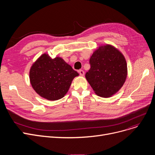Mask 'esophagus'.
Returning <instances> with one entry per match:
<instances>
[{"instance_id":"esophagus-1","label":"esophagus","mask_w":155,"mask_h":155,"mask_svg":"<svg viewBox=\"0 0 155 155\" xmlns=\"http://www.w3.org/2000/svg\"><path fill=\"white\" fill-rule=\"evenodd\" d=\"M78 72H79V74H80V76H82V77H84V75H85V72H84V70H79V71H78Z\"/></svg>"}]
</instances>
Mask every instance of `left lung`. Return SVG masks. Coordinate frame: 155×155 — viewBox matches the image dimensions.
<instances>
[{
  "label": "left lung",
  "instance_id": "8db88e82",
  "mask_svg": "<svg viewBox=\"0 0 155 155\" xmlns=\"http://www.w3.org/2000/svg\"><path fill=\"white\" fill-rule=\"evenodd\" d=\"M89 63L91 68L85 78L97 95L107 98L123 87L127 75V63L124 55L114 46H99Z\"/></svg>",
  "mask_w": 155,
  "mask_h": 155
}]
</instances>
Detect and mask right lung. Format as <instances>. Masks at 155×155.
I'll return each mask as SVG.
<instances>
[{"mask_svg":"<svg viewBox=\"0 0 155 155\" xmlns=\"http://www.w3.org/2000/svg\"><path fill=\"white\" fill-rule=\"evenodd\" d=\"M78 75L60 57L53 59L44 53L32 64L29 79L32 88L41 97L56 101L67 93L72 80Z\"/></svg>","mask_w":155,"mask_h":155,"instance_id":"1","label":"right lung"}]
</instances>
